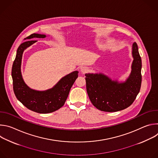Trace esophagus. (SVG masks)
I'll use <instances>...</instances> for the list:
<instances>
[{
  "label": "esophagus",
  "instance_id": "esophagus-1",
  "mask_svg": "<svg viewBox=\"0 0 158 158\" xmlns=\"http://www.w3.org/2000/svg\"><path fill=\"white\" fill-rule=\"evenodd\" d=\"M88 68L87 67H85V66H83V67H82L81 68V73H87V71H88Z\"/></svg>",
  "mask_w": 158,
  "mask_h": 158
}]
</instances>
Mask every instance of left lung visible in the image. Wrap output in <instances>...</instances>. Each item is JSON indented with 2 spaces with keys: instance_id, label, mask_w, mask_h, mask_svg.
<instances>
[{
  "instance_id": "obj_1",
  "label": "left lung",
  "mask_w": 158,
  "mask_h": 158,
  "mask_svg": "<svg viewBox=\"0 0 158 158\" xmlns=\"http://www.w3.org/2000/svg\"><path fill=\"white\" fill-rule=\"evenodd\" d=\"M131 71L124 82L112 80L102 73L85 74L86 89L92 104L99 110L116 112L130 106L139 93L142 62L136 42L132 46Z\"/></svg>"
}]
</instances>
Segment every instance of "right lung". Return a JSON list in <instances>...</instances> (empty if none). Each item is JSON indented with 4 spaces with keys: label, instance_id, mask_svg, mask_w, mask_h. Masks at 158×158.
<instances>
[{
    "label": "right lung",
    "instance_id": "obj_1",
    "mask_svg": "<svg viewBox=\"0 0 158 158\" xmlns=\"http://www.w3.org/2000/svg\"><path fill=\"white\" fill-rule=\"evenodd\" d=\"M44 34H32L25 38L17 50L12 69L13 89L17 99L29 109L40 114L52 112L64 106L71 88L78 77L77 71L61 78L52 88L46 91H37L30 88L24 82L21 73L22 54L25 49L37 42L34 38H45Z\"/></svg>",
    "mask_w": 158,
    "mask_h": 158
}]
</instances>
